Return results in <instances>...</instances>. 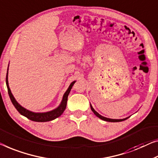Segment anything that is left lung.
<instances>
[{
    "mask_svg": "<svg viewBox=\"0 0 158 158\" xmlns=\"http://www.w3.org/2000/svg\"><path fill=\"white\" fill-rule=\"evenodd\" d=\"M90 106H91V109L92 111L94 112V114L96 115V116L99 118L103 120V121H109V122H121V121H125V120L128 119V118H123V119H111V118H106V117H103L102 116H101V115L98 114V113H97L96 111L94 109V108L92 107V106H91L90 104Z\"/></svg>",
    "mask_w": 158,
    "mask_h": 158,
    "instance_id": "8db88e82",
    "label": "left lung"
}]
</instances>
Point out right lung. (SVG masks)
<instances>
[{
  "instance_id": "1",
  "label": "right lung",
  "mask_w": 158,
  "mask_h": 158,
  "mask_svg": "<svg viewBox=\"0 0 158 158\" xmlns=\"http://www.w3.org/2000/svg\"><path fill=\"white\" fill-rule=\"evenodd\" d=\"M8 72L7 71L6 85H7V88H8V94H9V96H10L11 102L13 103L14 106H15V109H17L18 111L20 113L21 115L27 117L28 119L31 120V121H36V122H47L49 121H52V120L56 118H58L59 116H60L62 114V113L64 111L66 106H67L68 95H69V94L70 92V91H71L73 85H74L75 82H76L74 81L70 84L69 88H68L67 91H66L64 94V96H63L62 101V102H61L60 105L56 109L51 110V111H48L46 113H34L25 109V108L21 106L17 102H16V100L15 99V98H14V96L11 93L10 88H9L8 81Z\"/></svg>"
}]
</instances>
